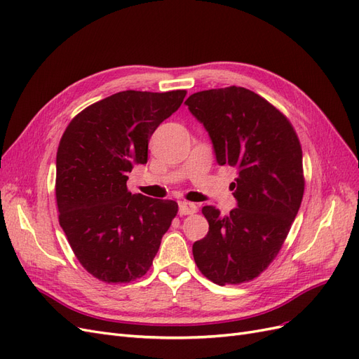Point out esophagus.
I'll return each mask as SVG.
<instances>
[{
  "mask_svg": "<svg viewBox=\"0 0 359 359\" xmlns=\"http://www.w3.org/2000/svg\"><path fill=\"white\" fill-rule=\"evenodd\" d=\"M180 214L181 215H190L198 211V206L191 202H180Z\"/></svg>",
  "mask_w": 359,
  "mask_h": 359,
  "instance_id": "obj_1",
  "label": "esophagus"
}]
</instances>
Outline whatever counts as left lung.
<instances>
[{
	"mask_svg": "<svg viewBox=\"0 0 359 359\" xmlns=\"http://www.w3.org/2000/svg\"><path fill=\"white\" fill-rule=\"evenodd\" d=\"M189 111L205 127L220 166L236 168V208H202L210 231L193 244L201 273L215 285L256 278L278 255L304 194L302 151L287 118L243 86L191 94Z\"/></svg>",
	"mask_w": 359,
	"mask_h": 359,
	"instance_id": "8db88e82",
	"label": "left lung"
}]
</instances>
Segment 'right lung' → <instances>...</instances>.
<instances>
[{
	"label": "right lung",
	"instance_id": "1",
	"mask_svg": "<svg viewBox=\"0 0 359 359\" xmlns=\"http://www.w3.org/2000/svg\"><path fill=\"white\" fill-rule=\"evenodd\" d=\"M186 91H121L76 115L57 153L60 224L91 276L128 283L147 274L178 203L132 194L128 172L145 165L156 128Z\"/></svg>",
	"mask_w": 359,
	"mask_h": 359
}]
</instances>
